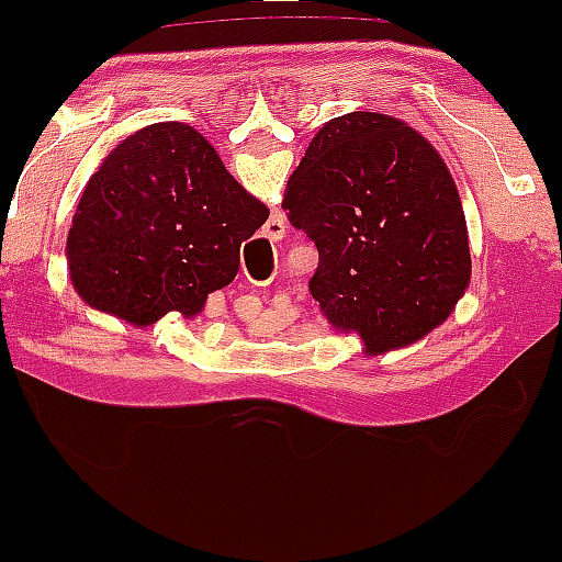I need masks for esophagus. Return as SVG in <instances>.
I'll return each instance as SVG.
<instances>
[{
	"instance_id": "obj_1",
	"label": "esophagus",
	"mask_w": 562,
	"mask_h": 562,
	"mask_svg": "<svg viewBox=\"0 0 562 562\" xmlns=\"http://www.w3.org/2000/svg\"><path fill=\"white\" fill-rule=\"evenodd\" d=\"M267 235H269V240H280V237L285 235V224H282L280 218H272V222L267 224Z\"/></svg>"
}]
</instances>
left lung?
<instances>
[{
  "instance_id": "obj_1",
  "label": "left lung",
  "mask_w": 562,
  "mask_h": 562,
  "mask_svg": "<svg viewBox=\"0 0 562 562\" xmlns=\"http://www.w3.org/2000/svg\"><path fill=\"white\" fill-rule=\"evenodd\" d=\"M282 209L319 250L308 290L364 351L415 344L470 282L468 224L436 147L383 113H346L308 142Z\"/></svg>"
}]
</instances>
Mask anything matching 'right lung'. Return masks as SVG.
Segmentation results:
<instances>
[{
  "instance_id": "add662e5",
  "label": "right lung",
  "mask_w": 562,
  "mask_h": 562,
  "mask_svg": "<svg viewBox=\"0 0 562 562\" xmlns=\"http://www.w3.org/2000/svg\"><path fill=\"white\" fill-rule=\"evenodd\" d=\"M269 218L192 126L134 132L92 173L68 232V269L89 306L147 327L195 317L235 280L240 245Z\"/></svg>"
}]
</instances>
